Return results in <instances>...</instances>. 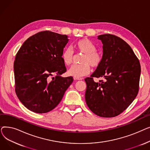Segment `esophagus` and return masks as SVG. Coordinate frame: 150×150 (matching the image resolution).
<instances>
[{"instance_id":"esophagus-1","label":"esophagus","mask_w":150,"mask_h":150,"mask_svg":"<svg viewBox=\"0 0 150 150\" xmlns=\"http://www.w3.org/2000/svg\"><path fill=\"white\" fill-rule=\"evenodd\" d=\"M82 79V78H74V80H81Z\"/></svg>"}]
</instances>
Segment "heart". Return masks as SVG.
Returning <instances> with one entry per match:
<instances>
[{"mask_svg": "<svg viewBox=\"0 0 150 150\" xmlns=\"http://www.w3.org/2000/svg\"><path fill=\"white\" fill-rule=\"evenodd\" d=\"M75 49L83 53L81 59V64L74 65L67 71L69 76L74 78H80L87 75L91 71V67L97 68L102 61V56L96 52V47L91 41L87 38H83L75 44ZM61 58L64 64L69 66L73 61L74 52L70 48H66L63 50Z\"/></svg>", "mask_w": 150, "mask_h": 150, "instance_id": "b5f03b06", "label": "heart"}]
</instances>
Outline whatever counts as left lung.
<instances>
[{
  "label": "left lung",
  "mask_w": 150,
  "mask_h": 150,
  "mask_svg": "<svg viewBox=\"0 0 150 150\" xmlns=\"http://www.w3.org/2000/svg\"><path fill=\"white\" fill-rule=\"evenodd\" d=\"M103 44L100 65L91 77L86 78L85 100L91 111L102 117L121 114L139 92L140 64L131 47L119 37L105 34L98 36ZM93 77H103L96 83Z\"/></svg>",
  "instance_id": "left-lung-1"
}]
</instances>
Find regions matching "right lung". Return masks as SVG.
Instances as JSON below:
<instances>
[{"mask_svg":"<svg viewBox=\"0 0 150 150\" xmlns=\"http://www.w3.org/2000/svg\"><path fill=\"white\" fill-rule=\"evenodd\" d=\"M68 41L67 35L41 31L28 38L16 55L15 91L31 111L43 114L52 111L72 83V76H61L66 72L61 54ZM53 74L55 76L52 78Z\"/></svg>","mask_w":150,"mask_h":150,"instance_id":"right-lung-1","label":"right lung"}]
</instances>
